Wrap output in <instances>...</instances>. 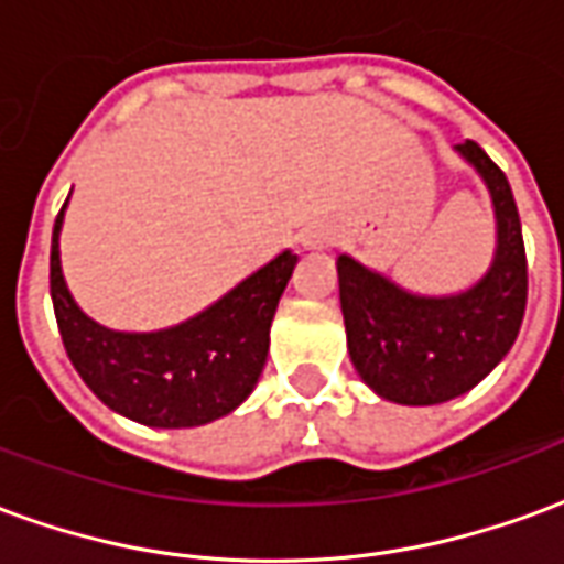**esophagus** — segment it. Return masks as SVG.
I'll return each mask as SVG.
<instances>
[{"mask_svg": "<svg viewBox=\"0 0 564 564\" xmlns=\"http://www.w3.org/2000/svg\"><path fill=\"white\" fill-rule=\"evenodd\" d=\"M311 245H317V241H311Z\"/></svg>", "mask_w": 564, "mask_h": 564, "instance_id": "esophagus-1", "label": "esophagus"}]
</instances>
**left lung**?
Instances as JSON below:
<instances>
[{
  "label": "left lung",
  "instance_id": "8db88e82",
  "mask_svg": "<svg viewBox=\"0 0 564 564\" xmlns=\"http://www.w3.org/2000/svg\"><path fill=\"white\" fill-rule=\"evenodd\" d=\"M484 174L498 220L496 262L468 293L423 299L338 257L347 350L359 378L399 404H441L474 390L517 341L529 295L525 245L505 172L474 141L456 144Z\"/></svg>",
  "mask_w": 564,
  "mask_h": 564
}]
</instances>
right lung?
<instances>
[{"label":"right lung","instance_id":"obj_1","mask_svg":"<svg viewBox=\"0 0 564 564\" xmlns=\"http://www.w3.org/2000/svg\"><path fill=\"white\" fill-rule=\"evenodd\" d=\"M63 210L51 241V299L63 347L84 383L117 414L160 429L210 423L245 402L265 368L271 319L299 257L286 250L271 259L174 329L127 335L93 323L72 302L59 271Z\"/></svg>","mask_w":564,"mask_h":564}]
</instances>
